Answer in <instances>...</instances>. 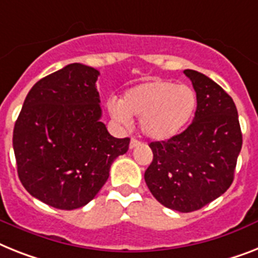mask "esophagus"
Wrapping results in <instances>:
<instances>
[{
    "label": "esophagus",
    "instance_id": "obj_1",
    "mask_svg": "<svg viewBox=\"0 0 258 258\" xmlns=\"http://www.w3.org/2000/svg\"><path fill=\"white\" fill-rule=\"evenodd\" d=\"M140 145H141V142L138 141V140H136V138H132L131 144H129V148L134 149V148H137V146H140Z\"/></svg>",
    "mask_w": 258,
    "mask_h": 258
}]
</instances>
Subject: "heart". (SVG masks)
I'll return each mask as SVG.
<instances>
[{"label":"heart","instance_id":"heart-1","mask_svg":"<svg viewBox=\"0 0 258 258\" xmlns=\"http://www.w3.org/2000/svg\"><path fill=\"white\" fill-rule=\"evenodd\" d=\"M108 108L118 124L127 126L132 116L140 117L145 137L165 141L188 124L197 109V93L186 84L154 78L129 88L121 101H110Z\"/></svg>","mask_w":258,"mask_h":258}]
</instances>
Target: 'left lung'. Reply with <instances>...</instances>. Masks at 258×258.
I'll use <instances>...</instances> for the list:
<instances>
[{
	"label": "left lung",
	"mask_w": 258,
	"mask_h": 258,
	"mask_svg": "<svg viewBox=\"0 0 258 258\" xmlns=\"http://www.w3.org/2000/svg\"><path fill=\"white\" fill-rule=\"evenodd\" d=\"M183 72L197 92L195 117L178 136L150 142L153 161L145 171V182L165 207L192 212L229 188L242 134L231 96L201 72Z\"/></svg>",
	"instance_id": "1"
}]
</instances>
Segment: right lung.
I'll list each match as a JSON object with an SVG mask.
<instances>
[{
  "label": "right lung",
  "instance_id": "1",
  "mask_svg": "<svg viewBox=\"0 0 258 258\" xmlns=\"http://www.w3.org/2000/svg\"><path fill=\"white\" fill-rule=\"evenodd\" d=\"M100 72L72 63L40 79L27 93L13 132L17 171L30 195L57 210L92 201L110 165L129 149L101 122Z\"/></svg>",
  "mask_w": 258,
  "mask_h": 258
}]
</instances>
